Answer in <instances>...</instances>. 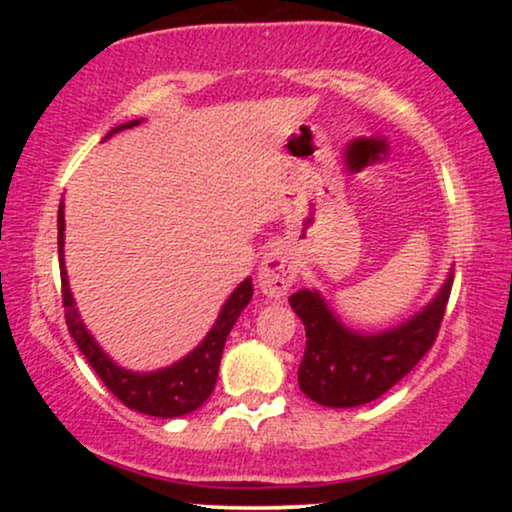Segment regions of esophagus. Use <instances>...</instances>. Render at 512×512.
I'll return each mask as SVG.
<instances>
[{"mask_svg": "<svg viewBox=\"0 0 512 512\" xmlns=\"http://www.w3.org/2000/svg\"><path fill=\"white\" fill-rule=\"evenodd\" d=\"M296 274V262H293L289 252L274 248L264 255V260L260 264V274H257V284H260L264 296L281 298L286 296V291L293 286Z\"/></svg>", "mask_w": 512, "mask_h": 512, "instance_id": "1", "label": "esophagus"}]
</instances>
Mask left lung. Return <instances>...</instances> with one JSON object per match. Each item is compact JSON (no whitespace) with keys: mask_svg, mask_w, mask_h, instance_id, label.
Instances as JSON below:
<instances>
[{"mask_svg":"<svg viewBox=\"0 0 512 512\" xmlns=\"http://www.w3.org/2000/svg\"><path fill=\"white\" fill-rule=\"evenodd\" d=\"M452 289V276L436 301L383 334H356L339 325L315 291H298L291 308L305 325V354L298 366V385L325 407H358L397 385L436 342Z\"/></svg>","mask_w":512,"mask_h":512,"instance_id":"left-lung-1","label":"left lung"}]
</instances>
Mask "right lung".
Returning <instances> with one entry per match:
<instances>
[{
    "label": "right lung",
    "instance_id": "add662e5",
    "mask_svg": "<svg viewBox=\"0 0 512 512\" xmlns=\"http://www.w3.org/2000/svg\"><path fill=\"white\" fill-rule=\"evenodd\" d=\"M134 125H139V120L127 122V125L117 127L113 132H120V129ZM62 243L64 211L60 207V214H57V245H60L64 320H67L69 334L74 337L76 346H79L81 354L86 356V361L91 363V368L96 370L98 378L103 380V385L108 387L125 407L137 409L149 416H161V419H175V416L190 414V411L202 407L211 392H214L223 344H226L228 332L233 330L238 315L243 313V308L252 298V279H245L243 284L233 291V296L228 298L226 305H223L214 330L207 334V339H204L190 356H185L182 361L175 363V366L156 370V373H132V370L115 366V363L103 354L101 346L93 342L91 334L86 332L84 322L79 320V313H76L74 308L72 291H69L67 284V272H64Z\"/></svg>",
    "mask_w": 512,
    "mask_h": 512
}]
</instances>
